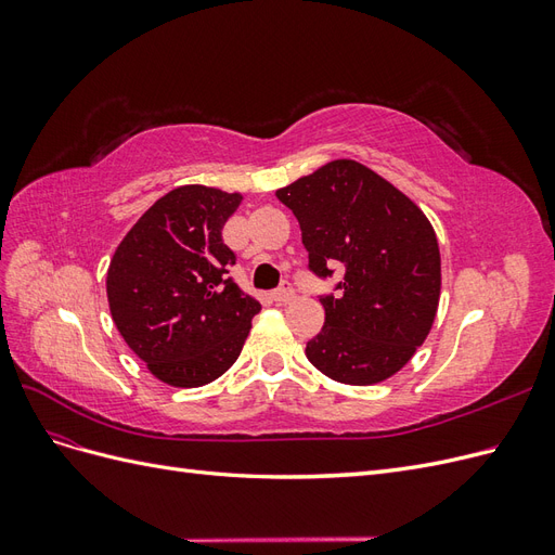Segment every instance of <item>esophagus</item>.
<instances>
[{
    "label": "esophagus",
    "mask_w": 555,
    "mask_h": 555,
    "mask_svg": "<svg viewBox=\"0 0 555 555\" xmlns=\"http://www.w3.org/2000/svg\"><path fill=\"white\" fill-rule=\"evenodd\" d=\"M273 300H278V304H292L294 300V287L292 284H282L280 289L273 292Z\"/></svg>",
    "instance_id": "esophagus-1"
}]
</instances>
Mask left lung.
<instances>
[{"label": "left lung", "mask_w": 555, "mask_h": 555, "mask_svg": "<svg viewBox=\"0 0 555 555\" xmlns=\"http://www.w3.org/2000/svg\"><path fill=\"white\" fill-rule=\"evenodd\" d=\"M304 233L310 268L345 266L324 296V326L306 347L326 377L371 386L405 367L438 314L442 261L424 210L367 166L333 159L275 192Z\"/></svg>", "instance_id": "1"}]
</instances>
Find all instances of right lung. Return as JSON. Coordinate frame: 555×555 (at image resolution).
I'll use <instances>...</instances> for the list:
<instances>
[{
	"instance_id": "right-lung-1",
	"label": "right lung",
	"mask_w": 555,
	"mask_h": 555,
	"mask_svg": "<svg viewBox=\"0 0 555 555\" xmlns=\"http://www.w3.org/2000/svg\"><path fill=\"white\" fill-rule=\"evenodd\" d=\"M241 204L238 192L182 184L141 215L111 259L113 322L164 384L194 389L222 377L261 310L224 275L236 255L222 229Z\"/></svg>"
}]
</instances>
